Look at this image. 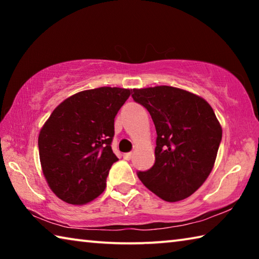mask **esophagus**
<instances>
[{
    "instance_id": "34e87169",
    "label": "esophagus",
    "mask_w": 259,
    "mask_h": 259,
    "mask_svg": "<svg viewBox=\"0 0 259 259\" xmlns=\"http://www.w3.org/2000/svg\"><path fill=\"white\" fill-rule=\"evenodd\" d=\"M123 157L125 160H130L133 157V153H125V154H123Z\"/></svg>"
}]
</instances>
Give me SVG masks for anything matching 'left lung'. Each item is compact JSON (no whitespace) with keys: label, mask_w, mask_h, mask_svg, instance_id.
Segmentation results:
<instances>
[{"label":"left lung","mask_w":259,"mask_h":259,"mask_svg":"<svg viewBox=\"0 0 259 259\" xmlns=\"http://www.w3.org/2000/svg\"><path fill=\"white\" fill-rule=\"evenodd\" d=\"M135 102L150 112L156 129L155 163L138 177L168 202L188 198L211 172L222 125L207 100L179 88L134 89Z\"/></svg>","instance_id":"8db88e82"}]
</instances>
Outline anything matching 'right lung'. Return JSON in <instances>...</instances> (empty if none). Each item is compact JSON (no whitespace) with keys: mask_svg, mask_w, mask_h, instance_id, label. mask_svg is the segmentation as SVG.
<instances>
[{"mask_svg":"<svg viewBox=\"0 0 259 259\" xmlns=\"http://www.w3.org/2000/svg\"><path fill=\"white\" fill-rule=\"evenodd\" d=\"M130 89L102 87L60 103L38 135L42 171L51 191L69 204L95 200L117 157L111 147L114 119Z\"/></svg>","mask_w":259,"mask_h":259,"instance_id":"right-lung-1","label":"right lung"}]
</instances>
